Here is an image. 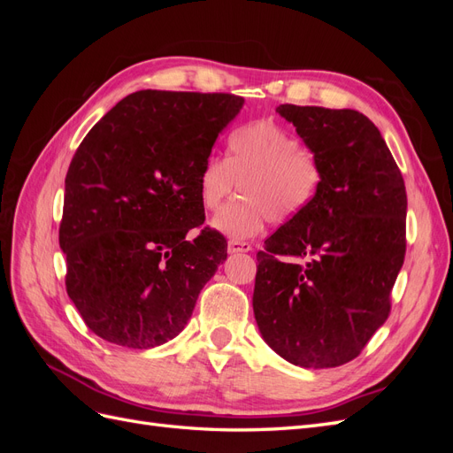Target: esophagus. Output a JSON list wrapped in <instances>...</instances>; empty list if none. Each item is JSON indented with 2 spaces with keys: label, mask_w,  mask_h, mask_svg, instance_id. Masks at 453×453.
Wrapping results in <instances>:
<instances>
[{
  "label": "esophagus",
  "mask_w": 453,
  "mask_h": 453,
  "mask_svg": "<svg viewBox=\"0 0 453 453\" xmlns=\"http://www.w3.org/2000/svg\"><path fill=\"white\" fill-rule=\"evenodd\" d=\"M251 251V243L242 240H230L228 242V253H248Z\"/></svg>",
  "instance_id": "34e87169"
}]
</instances>
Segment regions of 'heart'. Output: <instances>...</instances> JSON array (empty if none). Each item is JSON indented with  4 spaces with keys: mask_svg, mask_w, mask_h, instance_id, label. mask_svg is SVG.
Here are the masks:
<instances>
[{
    "mask_svg": "<svg viewBox=\"0 0 453 453\" xmlns=\"http://www.w3.org/2000/svg\"><path fill=\"white\" fill-rule=\"evenodd\" d=\"M325 170L315 150L273 120H255L226 140L225 160L210 157L198 175L203 210L215 211L238 185L240 198L219 211L211 226L245 240L265 225H285L304 213L323 187Z\"/></svg>",
    "mask_w": 453,
    "mask_h": 453,
    "instance_id": "b5f03b06",
    "label": "heart"
}]
</instances>
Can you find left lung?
<instances>
[{
    "instance_id": "obj_1",
    "label": "left lung",
    "mask_w": 453,
    "mask_h": 453,
    "mask_svg": "<svg viewBox=\"0 0 453 453\" xmlns=\"http://www.w3.org/2000/svg\"><path fill=\"white\" fill-rule=\"evenodd\" d=\"M276 111L318 153L325 180L257 253L253 311L285 361L333 368L357 357L389 318L406 253L404 180L374 122L355 109Z\"/></svg>"
}]
</instances>
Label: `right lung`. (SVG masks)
<instances>
[{"label":"right lung","mask_w":453,"mask_h":453,"mask_svg":"<svg viewBox=\"0 0 453 453\" xmlns=\"http://www.w3.org/2000/svg\"><path fill=\"white\" fill-rule=\"evenodd\" d=\"M243 105L225 92L140 90L81 142L65 175L60 248L65 291L94 334L147 349L183 331L226 258L203 225L198 175Z\"/></svg>","instance_id":"1"}]
</instances>
